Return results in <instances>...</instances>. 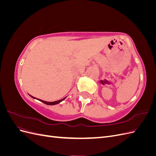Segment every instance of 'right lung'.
Wrapping results in <instances>:
<instances>
[{
  "instance_id": "add662e5",
  "label": "right lung",
  "mask_w": 156,
  "mask_h": 156,
  "mask_svg": "<svg viewBox=\"0 0 156 156\" xmlns=\"http://www.w3.org/2000/svg\"><path fill=\"white\" fill-rule=\"evenodd\" d=\"M29 96H30V97H32V98H34V99H36V100H39V101H40L41 102H42V103H45V104H46V105H56V104H58V103H60L61 101H62L63 100H64L66 98V97H65V98H64L63 99H62V100H58V101H52V102H49V101H44V100H40V99H37V98H34V97H33V96H32L31 95H30L29 94Z\"/></svg>"
}]
</instances>
